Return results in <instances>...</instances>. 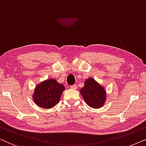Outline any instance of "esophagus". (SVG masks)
<instances>
[{
  "label": "esophagus",
  "instance_id": "obj_1",
  "mask_svg": "<svg viewBox=\"0 0 146 146\" xmlns=\"http://www.w3.org/2000/svg\"><path fill=\"white\" fill-rule=\"evenodd\" d=\"M70 88H71V89H77V85H71V86H70Z\"/></svg>",
  "mask_w": 146,
  "mask_h": 146
}]
</instances>
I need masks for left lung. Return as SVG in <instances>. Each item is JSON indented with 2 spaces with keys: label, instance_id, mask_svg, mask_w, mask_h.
<instances>
[{
  "label": "left lung",
  "instance_id": "1",
  "mask_svg": "<svg viewBox=\"0 0 146 146\" xmlns=\"http://www.w3.org/2000/svg\"><path fill=\"white\" fill-rule=\"evenodd\" d=\"M80 93L86 103L93 108L102 107L107 98L105 88L92 77L85 80Z\"/></svg>",
  "mask_w": 146,
  "mask_h": 146
}]
</instances>
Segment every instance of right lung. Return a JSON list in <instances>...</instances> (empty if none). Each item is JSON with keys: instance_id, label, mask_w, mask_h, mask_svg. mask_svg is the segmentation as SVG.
Segmentation results:
<instances>
[{"instance_id": "1", "label": "right lung", "mask_w": 146, "mask_h": 146, "mask_svg": "<svg viewBox=\"0 0 146 146\" xmlns=\"http://www.w3.org/2000/svg\"><path fill=\"white\" fill-rule=\"evenodd\" d=\"M65 89V86L55 79L45 80L35 87L32 94L33 100L40 108H52L59 102Z\"/></svg>"}]
</instances>
